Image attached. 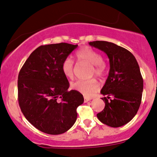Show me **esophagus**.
I'll use <instances>...</instances> for the list:
<instances>
[{"label": "esophagus", "mask_w": 157, "mask_h": 157, "mask_svg": "<svg viewBox=\"0 0 157 157\" xmlns=\"http://www.w3.org/2000/svg\"><path fill=\"white\" fill-rule=\"evenodd\" d=\"M92 99L91 98H89V97H84V102L85 103H86V102H88V101H91Z\"/></svg>", "instance_id": "1"}]
</instances>
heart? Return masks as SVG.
Returning <instances> with one entry per match:
<instances>
[{"label": "heart", "mask_w": 157, "mask_h": 157, "mask_svg": "<svg viewBox=\"0 0 157 157\" xmlns=\"http://www.w3.org/2000/svg\"><path fill=\"white\" fill-rule=\"evenodd\" d=\"M78 60L89 62L93 65V73L97 76H102L105 73V65L100 53L89 47H83L76 53ZM61 71L68 78L74 76V61L71 57H67L61 63ZM71 88L86 96H93L99 89V84L96 79L78 80L71 84Z\"/></svg>", "instance_id": "obj_1"}]
</instances>
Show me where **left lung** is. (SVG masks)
I'll use <instances>...</instances> for the list:
<instances>
[{
  "label": "left lung",
  "mask_w": 157,
  "mask_h": 157,
  "mask_svg": "<svg viewBox=\"0 0 157 157\" xmlns=\"http://www.w3.org/2000/svg\"><path fill=\"white\" fill-rule=\"evenodd\" d=\"M89 45L104 51L110 64L101 91L105 107L97 113L98 119L111 127L125 125L136 114L142 97L144 81L136 59L130 51L113 43L96 40Z\"/></svg>",
  "instance_id": "8db88e82"
}]
</instances>
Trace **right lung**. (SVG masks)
Segmentation results:
<instances>
[{
    "label": "right lung",
    "instance_id": "obj_1",
    "mask_svg": "<svg viewBox=\"0 0 157 157\" xmlns=\"http://www.w3.org/2000/svg\"><path fill=\"white\" fill-rule=\"evenodd\" d=\"M78 47L66 43L40 46L25 61L18 78V103L32 125L46 134L67 132L77 119L76 109L83 103L81 93L68 91L69 83L61 63Z\"/></svg>",
    "mask_w": 157,
    "mask_h": 157
}]
</instances>
